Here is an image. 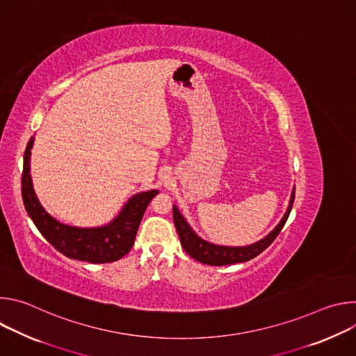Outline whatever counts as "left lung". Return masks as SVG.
<instances>
[{"mask_svg": "<svg viewBox=\"0 0 356 356\" xmlns=\"http://www.w3.org/2000/svg\"><path fill=\"white\" fill-rule=\"evenodd\" d=\"M293 201H294V190L291 193L289 209H287L283 220L280 221V224L266 238H264L262 241H259L257 243L249 245V246H241V248L218 246V245L206 242L204 239H201L200 236H197L194 234V231L188 227V224L186 222V220L183 218V216L180 214V211L177 210L176 206H173V221H175L183 249L188 253L193 259L204 264V265L225 266V265L250 261L255 257H258L259 253H262L276 239V236L280 234L282 228L284 227V224L290 216L291 207H293Z\"/></svg>", "mask_w": 356, "mask_h": 356, "instance_id": "8db88e82", "label": "left lung"}]
</instances>
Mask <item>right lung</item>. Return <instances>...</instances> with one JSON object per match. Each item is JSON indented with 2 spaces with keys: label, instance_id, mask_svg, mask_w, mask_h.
Wrapping results in <instances>:
<instances>
[{
  "label": "right lung",
  "instance_id": "1",
  "mask_svg": "<svg viewBox=\"0 0 356 356\" xmlns=\"http://www.w3.org/2000/svg\"><path fill=\"white\" fill-rule=\"evenodd\" d=\"M32 145L33 138L29 139L24 155L22 200L26 213L44 239L70 259L90 264H108L125 257L135 242L136 231L147 204L159 191L150 190L135 194L120 216L106 227L76 228L65 225L50 217L36 198L29 169Z\"/></svg>",
  "mask_w": 356,
  "mask_h": 356
}]
</instances>
